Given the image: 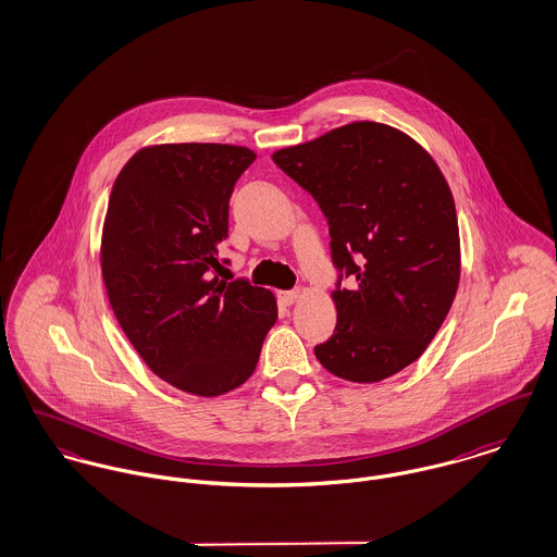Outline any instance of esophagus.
Instances as JSON below:
<instances>
[{
    "instance_id": "obj_1",
    "label": "esophagus",
    "mask_w": 557,
    "mask_h": 557,
    "mask_svg": "<svg viewBox=\"0 0 557 557\" xmlns=\"http://www.w3.org/2000/svg\"><path fill=\"white\" fill-rule=\"evenodd\" d=\"M300 298V292L298 289H292V292H278V300L285 304V306H292Z\"/></svg>"
}]
</instances>
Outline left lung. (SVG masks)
I'll list each match as a JSON object with an SVG mask.
<instances>
[{
	"label": "left lung",
	"mask_w": 557,
	"mask_h": 557,
	"mask_svg": "<svg viewBox=\"0 0 557 557\" xmlns=\"http://www.w3.org/2000/svg\"><path fill=\"white\" fill-rule=\"evenodd\" d=\"M272 159L330 225L338 321L314 347L317 359L354 383L400 372L441 330L459 283L456 203L436 161L403 132L372 121Z\"/></svg>",
	"instance_id": "1"
}]
</instances>
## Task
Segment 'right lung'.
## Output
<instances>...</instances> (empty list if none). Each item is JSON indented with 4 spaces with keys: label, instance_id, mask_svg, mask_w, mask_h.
Returning a JSON list of instances; mask_svg holds the SVG:
<instances>
[{
    "label": "right lung",
    "instance_id": "1",
    "mask_svg": "<svg viewBox=\"0 0 557 557\" xmlns=\"http://www.w3.org/2000/svg\"><path fill=\"white\" fill-rule=\"evenodd\" d=\"M255 152L159 145L114 181L101 232V276L119 325L157 376L203 398L253 374L276 300L245 278L221 281L230 198Z\"/></svg>",
    "mask_w": 557,
    "mask_h": 557
}]
</instances>
